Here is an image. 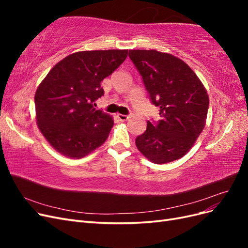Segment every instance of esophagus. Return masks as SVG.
Returning a JSON list of instances; mask_svg holds the SVG:
<instances>
[{
    "label": "esophagus",
    "instance_id": "obj_1",
    "mask_svg": "<svg viewBox=\"0 0 248 248\" xmlns=\"http://www.w3.org/2000/svg\"><path fill=\"white\" fill-rule=\"evenodd\" d=\"M118 119L120 120V121H122V122H124V121H127V120H128V118H129V116H126V115H121V114H118Z\"/></svg>",
    "mask_w": 248,
    "mask_h": 248
}]
</instances>
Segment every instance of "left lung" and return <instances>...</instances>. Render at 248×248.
Returning <instances> with one entry per match:
<instances>
[{
	"label": "left lung",
	"mask_w": 248,
	"mask_h": 248,
	"mask_svg": "<svg viewBox=\"0 0 248 248\" xmlns=\"http://www.w3.org/2000/svg\"><path fill=\"white\" fill-rule=\"evenodd\" d=\"M148 91L159 108V121H148L136 139L140 153L157 164L181 158L206 124L209 97L190 67L175 56L155 49L129 50Z\"/></svg>",
	"instance_id": "left-lung-1"
}]
</instances>
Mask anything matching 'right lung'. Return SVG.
I'll list each match as a JSON object with an SVG mask.
<instances>
[{
  "mask_svg": "<svg viewBox=\"0 0 248 248\" xmlns=\"http://www.w3.org/2000/svg\"><path fill=\"white\" fill-rule=\"evenodd\" d=\"M128 50L78 51L52 67L35 94L41 133L58 152L81 158L107 140L114 121L95 109L100 82L127 58Z\"/></svg>",
  "mask_w": 248,
  "mask_h": 248,
  "instance_id": "right-lung-1",
  "label": "right lung"
}]
</instances>
